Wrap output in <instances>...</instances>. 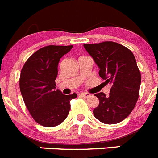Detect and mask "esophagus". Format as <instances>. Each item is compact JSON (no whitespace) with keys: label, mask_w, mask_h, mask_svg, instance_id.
Segmentation results:
<instances>
[{"label":"esophagus","mask_w":158,"mask_h":158,"mask_svg":"<svg viewBox=\"0 0 158 158\" xmlns=\"http://www.w3.org/2000/svg\"><path fill=\"white\" fill-rule=\"evenodd\" d=\"M80 96H82V98H89V97L90 96V94H89V93H81Z\"/></svg>","instance_id":"34e87169"}]
</instances>
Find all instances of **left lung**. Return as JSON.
I'll list each match as a JSON object with an SVG mask.
<instances>
[{"label": "left lung", "mask_w": 158, "mask_h": 158, "mask_svg": "<svg viewBox=\"0 0 158 158\" xmlns=\"http://www.w3.org/2000/svg\"><path fill=\"white\" fill-rule=\"evenodd\" d=\"M86 50L99 67V76L112 85L108 96L95 94L99 105L93 111L102 123L121 122L134 109L139 95L141 73L130 49L114 42L84 44Z\"/></svg>", "instance_id": "obj_1"}]
</instances>
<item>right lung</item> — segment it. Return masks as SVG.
I'll use <instances>...</instances> for the list:
<instances>
[{"instance_id": "add662e5", "label": "right lung", "mask_w": 158, "mask_h": 158, "mask_svg": "<svg viewBox=\"0 0 158 158\" xmlns=\"http://www.w3.org/2000/svg\"><path fill=\"white\" fill-rule=\"evenodd\" d=\"M73 45H47L27 59L19 77V89L24 103L34 120L46 127H55L68 116L70 101L76 93L64 95L56 89L60 59Z\"/></svg>"}]
</instances>
